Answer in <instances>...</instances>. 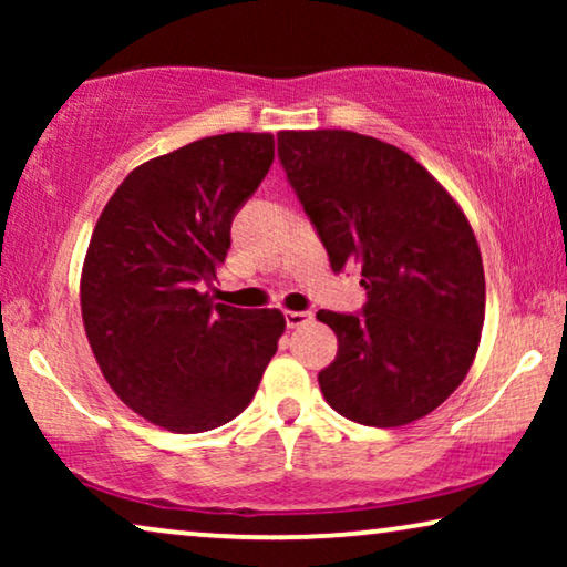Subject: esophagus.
<instances>
[{
  "mask_svg": "<svg viewBox=\"0 0 567 567\" xmlns=\"http://www.w3.org/2000/svg\"><path fill=\"white\" fill-rule=\"evenodd\" d=\"M284 320H286V328L293 330V328H299V324L312 322V312H286Z\"/></svg>",
  "mask_w": 567,
  "mask_h": 567,
  "instance_id": "obj_1",
  "label": "esophagus"
}]
</instances>
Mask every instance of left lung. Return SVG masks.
I'll list each match as a JSON object with an SVG mask.
<instances>
[{"instance_id":"8db88e82","label":"left lung","mask_w":567,"mask_h":567,"mask_svg":"<svg viewBox=\"0 0 567 567\" xmlns=\"http://www.w3.org/2000/svg\"><path fill=\"white\" fill-rule=\"evenodd\" d=\"M278 159L330 268L367 289L359 312H317L338 336L317 374L324 400L377 429L429 415L467 377L485 320L462 208L410 154L353 131H281Z\"/></svg>"}]
</instances>
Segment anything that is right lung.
<instances>
[{
	"label": "right lung",
	"instance_id": "1",
	"mask_svg": "<svg viewBox=\"0 0 567 567\" xmlns=\"http://www.w3.org/2000/svg\"><path fill=\"white\" fill-rule=\"evenodd\" d=\"M274 162L270 134H221L144 162L92 231L82 320L113 392L154 425L204 433L258 392L286 328L278 309L216 305L231 221Z\"/></svg>",
	"mask_w": 567,
	"mask_h": 567
}]
</instances>
